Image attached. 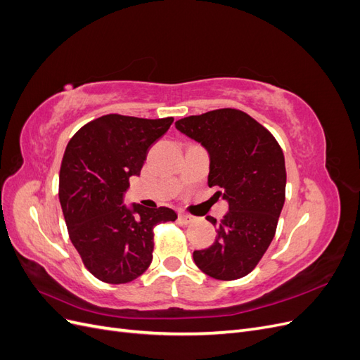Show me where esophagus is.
<instances>
[{
	"label": "esophagus",
	"instance_id": "34e87169",
	"mask_svg": "<svg viewBox=\"0 0 360 360\" xmlns=\"http://www.w3.org/2000/svg\"><path fill=\"white\" fill-rule=\"evenodd\" d=\"M179 219L183 222V224H191L195 217L193 216H191V214H188V213H180L179 214Z\"/></svg>",
	"mask_w": 360,
	"mask_h": 360
}]
</instances>
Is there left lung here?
I'll return each instance as SVG.
<instances>
[{
    "label": "left lung",
    "mask_w": 360,
    "mask_h": 360,
    "mask_svg": "<svg viewBox=\"0 0 360 360\" xmlns=\"http://www.w3.org/2000/svg\"><path fill=\"white\" fill-rule=\"evenodd\" d=\"M177 130L209 155L207 183L219 186L228 213L216 226L214 243L193 250L210 278L234 281L250 274L275 237L285 201L284 153L267 129L248 114L225 108L176 122ZM216 225L214 217H207Z\"/></svg>",
    "instance_id": "left-lung-1"
}]
</instances>
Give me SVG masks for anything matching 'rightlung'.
<instances>
[{
  "label": "right lung",
  "instance_id": "obj_1",
  "mask_svg": "<svg viewBox=\"0 0 360 360\" xmlns=\"http://www.w3.org/2000/svg\"><path fill=\"white\" fill-rule=\"evenodd\" d=\"M172 122L103 115L81 127L64 151L60 204L70 240L90 274L106 284L143 275L153 259L155 226L177 219L168 207L123 204L129 179L139 176L148 148Z\"/></svg>",
  "mask_w": 360,
  "mask_h": 360
}]
</instances>
